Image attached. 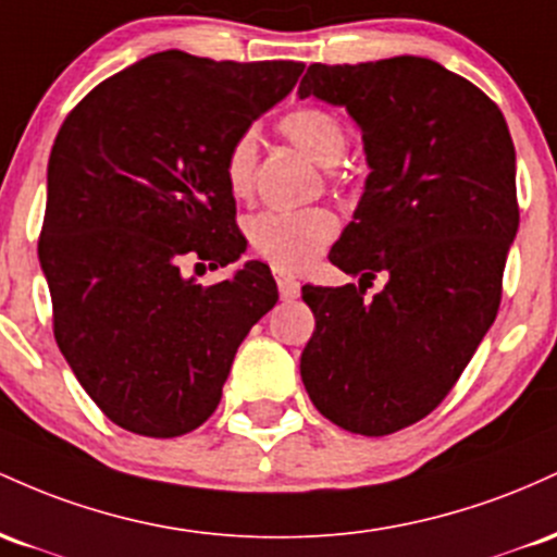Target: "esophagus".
Wrapping results in <instances>:
<instances>
[{"mask_svg": "<svg viewBox=\"0 0 557 557\" xmlns=\"http://www.w3.org/2000/svg\"><path fill=\"white\" fill-rule=\"evenodd\" d=\"M273 278H276V284H278L281 299H297L299 297V281L292 276L289 271L273 265Z\"/></svg>", "mask_w": 557, "mask_h": 557, "instance_id": "esophagus-1", "label": "esophagus"}]
</instances>
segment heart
Segmentation results:
<instances>
[{
  "instance_id": "b5f03b06",
  "label": "heart",
  "mask_w": 557,
  "mask_h": 557,
  "mask_svg": "<svg viewBox=\"0 0 557 557\" xmlns=\"http://www.w3.org/2000/svg\"><path fill=\"white\" fill-rule=\"evenodd\" d=\"M278 131L312 162L329 168L345 158L347 128L334 112L323 108H295L278 121ZM258 173V136L255 131H242L228 144L223 154V178L236 199H247L255 189ZM331 184H347V176H331ZM339 234V221L326 208L308 210H265L249 218L247 239L252 252L265 258L284 271L308 268Z\"/></svg>"
}]
</instances>
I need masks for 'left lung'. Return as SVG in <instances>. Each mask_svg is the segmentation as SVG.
<instances>
[{
  "label": "left lung",
  "instance_id": "left-lung-1",
  "mask_svg": "<svg viewBox=\"0 0 557 557\" xmlns=\"http://www.w3.org/2000/svg\"><path fill=\"white\" fill-rule=\"evenodd\" d=\"M297 94L345 104L371 165L329 255L360 284L302 286L315 331L299 373L331 423L395 434L440 408L495 323L518 228L513 139L479 86L426 58L315 62Z\"/></svg>",
  "mask_w": 557,
  "mask_h": 557
}]
</instances>
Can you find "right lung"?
Wrapping results in <instances>:
<instances>
[{"mask_svg": "<svg viewBox=\"0 0 557 557\" xmlns=\"http://www.w3.org/2000/svg\"><path fill=\"white\" fill-rule=\"evenodd\" d=\"M302 67L171 49L94 86L62 121L39 236L52 331L78 384L121 429L171 440L202 426L236 349L276 305L262 262L210 286L184 268L245 252L223 154Z\"/></svg>", "mask_w": 557, "mask_h": 557, "instance_id": "1", "label": "right lung"}]
</instances>
